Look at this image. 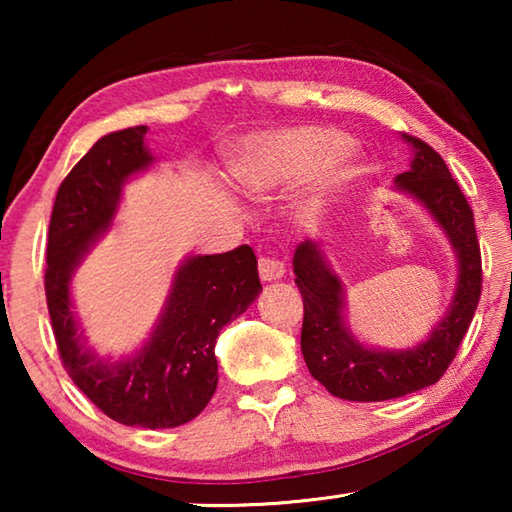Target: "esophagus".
<instances>
[{"label": "esophagus", "mask_w": 512, "mask_h": 512, "mask_svg": "<svg viewBox=\"0 0 512 512\" xmlns=\"http://www.w3.org/2000/svg\"><path fill=\"white\" fill-rule=\"evenodd\" d=\"M284 264L280 262V259L275 257H262L259 259V277H262L264 282H273V280H280V277L284 275Z\"/></svg>", "instance_id": "obj_1"}]
</instances>
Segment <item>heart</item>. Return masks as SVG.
I'll list each match as a JSON object with an SVG mask.
<instances>
[{"instance_id":"1","label":"heart","mask_w":512,"mask_h":512,"mask_svg":"<svg viewBox=\"0 0 512 512\" xmlns=\"http://www.w3.org/2000/svg\"><path fill=\"white\" fill-rule=\"evenodd\" d=\"M352 149L334 128L300 126L248 137L232 171L248 194L268 198L320 173L323 189L339 185L350 173Z\"/></svg>"}]
</instances>
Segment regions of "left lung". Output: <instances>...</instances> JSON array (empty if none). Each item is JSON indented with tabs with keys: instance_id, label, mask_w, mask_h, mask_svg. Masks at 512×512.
Wrapping results in <instances>:
<instances>
[{
	"instance_id": "obj_1",
	"label": "left lung",
	"mask_w": 512,
	"mask_h": 512,
	"mask_svg": "<svg viewBox=\"0 0 512 512\" xmlns=\"http://www.w3.org/2000/svg\"><path fill=\"white\" fill-rule=\"evenodd\" d=\"M409 171L395 178L400 192L413 196L445 230L458 257V282L445 318L429 339L411 350H375L354 339L343 318V284L327 266L316 241H302L293 255V273L302 293L300 348L311 377L329 393L352 402H384L427 388L454 361L481 298V248L474 214L445 160L418 137Z\"/></svg>"
}]
</instances>
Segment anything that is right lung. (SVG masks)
Listing matches in <instances>:
<instances>
[{
	"label": "right lung",
	"mask_w": 512,
	"mask_h": 512,
	"mask_svg": "<svg viewBox=\"0 0 512 512\" xmlns=\"http://www.w3.org/2000/svg\"><path fill=\"white\" fill-rule=\"evenodd\" d=\"M146 131L135 126L101 137L60 183L49 221L45 293L60 361L90 402L126 427L171 429L194 420L212 400L219 381L216 336L244 314L262 284L250 246L194 255L173 275L160 320L142 350L112 363L85 345L69 282L108 230L121 185L153 162Z\"/></svg>",
	"instance_id": "right-lung-1"
}]
</instances>
